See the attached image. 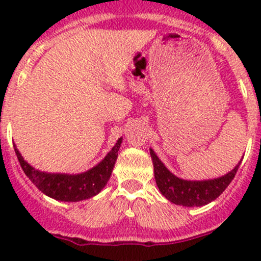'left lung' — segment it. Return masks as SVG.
Here are the masks:
<instances>
[{
    "label": "left lung",
    "instance_id": "obj_1",
    "mask_svg": "<svg viewBox=\"0 0 261 261\" xmlns=\"http://www.w3.org/2000/svg\"><path fill=\"white\" fill-rule=\"evenodd\" d=\"M154 165V175L156 186L163 196L174 204L184 207H201L215 201L235 178L243 158L231 172L215 179L186 180L173 174L158 158L154 150L150 149Z\"/></svg>",
    "mask_w": 261,
    "mask_h": 261
}]
</instances>
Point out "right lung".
Here are the masks:
<instances>
[{
	"label": "right lung",
	"mask_w": 261,
	"mask_h": 261,
	"mask_svg": "<svg viewBox=\"0 0 261 261\" xmlns=\"http://www.w3.org/2000/svg\"><path fill=\"white\" fill-rule=\"evenodd\" d=\"M121 143H122V138L118 139L111 151L105 156L102 162L81 174L40 172L31 167L26 160H23L22 155L16 149V145H14V147L23 173L38 187V189L57 201L78 202L91 198L103 189L114 170Z\"/></svg>",
	"instance_id": "1"
}]
</instances>
